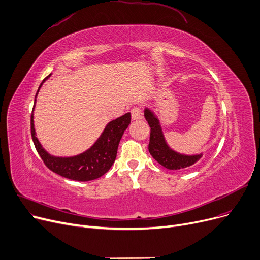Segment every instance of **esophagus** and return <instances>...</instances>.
<instances>
[{"label":"esophagus","mask_w":260,"mask_h":260,"mask_svg":"<svg viewBox=\"0 0 260 260\" xmlns=\"http://www.w3.org/2000/svg\"><path fill=\"white\" fill-rule=\"evenodd\" d=\"M131 113H132V119L133 120H140L143 117L141 108H139V107H134L131 111Z\"/></svg>","instance_id":"esophagus-1"}]
</instances>
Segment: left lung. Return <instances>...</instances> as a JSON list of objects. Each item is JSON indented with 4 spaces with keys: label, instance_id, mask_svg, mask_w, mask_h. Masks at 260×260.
Returning a JSON list of instances; mask_svg holds the SVG:
<instances>
[{
    "label": "left lung",
    "instance_id": "left-lung-1",
    "mask_svg": "<svg viewBox=\"0 0 260 260\" xmlns=\"http://www.w3.org/2000/svg\"><path fill=\"white\" fill-rule=\"evenodd\" d=\"M144 117L149 127H151V136H149L148 144L149 154L162 167H165L168 170L177 171L188 169L200 160L202 154L184 155L172 149L166 141L159 119L147 107H145L144 109Z\"/></svg>",
    "mask_w": 260,
    "mask_h": 260
}]
</instances>
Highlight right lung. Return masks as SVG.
<instances>
[{"mask_svg": "<svg viewBox=\"0 0 260 260\" xmlns=\"http://www.w3.org/2000/svg\"><path fill=\"white\" fill-rule=\"evenodd\" d=\"M50 77L47 76L36 93L38 92L44 82ZM36 104V99H35ZM35 106V105H34ZM35 108V107H34ZM34 112V111H32ZM131 123V114L126 113L113 121H111L105 126L98 140L92 144L87 151L73 157H57L48 154L41 145L38 138L36 137V131L34 124V114H31L30 127L31 137L35 143L37 152L42 158L45 166L62 177L67 179L76 181H90L103 176L109 169L117 157L118 145L122 138V135Z\"/></svg>", "mask_w": 260, "mask_h": 260, "instance_id": "obj_1", "label": "right lung"}]
</instances>
